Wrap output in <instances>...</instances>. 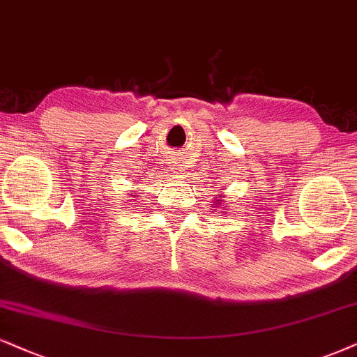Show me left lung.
Segmentation results:
<instances>
[{
    "label": "left lung",
    "instance_id": "8db88e82",
    "mask_svg": "<svg viewBox=\"0 0 357 357\" xmlns=\"http://www.w3.org/2000/svg\"><path fill=\"white\" fill-rule=\"evenodd\" d=\"M220 191H222V189H220ZM220 204H222V199H218V197H215V204H214V207H219Z\"/></svg>",
    "mask_w": 357,
    "mask_h": 357
}]
</instances>
